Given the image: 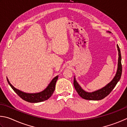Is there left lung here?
Segmentation results:
<instances>
[{"instance_id":"obj_1","label":"left lung","mask_w":127,"mask_h":127,"mask_svg":"<svg viewBox=\"0 0 127 127\" xmlns=\"http://www.w3.org/2000/svg\"><path fill=\"white\" fill-rule=\"evenodd\" d=\"M108 32L111 33L109 31H108ZM118 51V67L116 74L113 80L109 83H108L107 85H105L103 88L99 89L93 92H87L83 90L82 88L77 83L76 78L74 76V85L76 89V92L78 93V94L82 98L89 100H99L105 97L106 96L110 94V92L113 90V89L116 86L118 82L119 81L121 77L122 72V66L121 64V51L118 45H117Z\"/></svg>"}]
</instances>
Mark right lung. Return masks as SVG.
<instances>
[{
  "label": "right lung",
  "instance_id": "1",
  "mask_svg": "<svg viewBox=\"0 0 127 127\" xmlns=\"http://www.w3.org/2000/svg\"><path fill=\"white\" fill-rule=\"evenodd\" d=\"M58 77H59V75L55 77L52 80V81L50 82V83L48 84L47 87L45 89L42 91L41 92L37 93H27L22 92V91L14 88L10 83V82L9 81L7 77H6V79H7L8 83L9 84L10 87L12 88V89L14 91L15 93H17V94L20 97H21L24 100L29 102V103H35L45 101L52 96V95L53 92H54L55 89L56 83Z\"/></svg>",
  "mask_w": 127,
  "mask_h": 127
}]
</instances>
